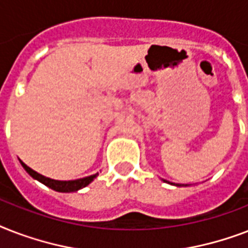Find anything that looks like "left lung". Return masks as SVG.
I'll return each mask as SVG.
<instances>
[{"instance_id":"8db88e82","label":"left lung","mask_w":248,"mask_h":248,"mask_svg":"<svg viewBox=\"0 0 248 248\" xmlns=\"http://www.w3.org/2000/svg\"><path fill=\"white\" fill-rule=\"evenodd\" d=\"M166 183H169V181H166ZM170 184H171V183H170ZM172 185H176V186H181V184H172ZM183 186H186V185H183Z\"/></svg>"}]
</instances>
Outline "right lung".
Returning a JSON list of instances; mask_svg holds the SVG:
<instances>
[{
  "label": "right lung",
  "instance_id": "add662e5",
  "mask_svg": "<svg viewBox=\"0 0 248 248\" xmlns=\"http://www.w3.org/2000/svg\"><path fill=\"white\" fill-rule=\"evenodd\" d=\"M21 166L24 167V170L27 172L33 177V179H36L40 183L45 184L48 188H51L52 190H56V192H62V193H71V192H77L79 189L85 188L87 185L91 183V181L97 176V173L95 175H91V176H86L82 177V179H77V180H68V181H62V180H54V179H50V177H46L44 175H41V173L36 172L34 170H32L31 167L25 165L24 162H21Z\"/></svg>",
  "mask_w": 248,
  "mask_h": 248
}]
</instances>
